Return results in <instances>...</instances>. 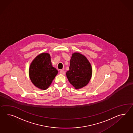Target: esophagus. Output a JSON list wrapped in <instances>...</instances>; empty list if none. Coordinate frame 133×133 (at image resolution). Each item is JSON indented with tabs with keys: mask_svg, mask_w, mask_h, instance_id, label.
I'll return each mask as SVG.
<instances>
[{
	"mask_svg": "<svg viewBox=\"0 0 133 133\" xmlns=\"http://www.w3.org/2000/svg\"><path fill=\"white\" fill-rule=\"evenodd\" d=\"M59 73L61 74V75H65V71H63V70H61L59 71Z\"/></svg>",
	"mask_w": 133,
	"mask_h": 133,
	"instance_id": "obj_1",
	"label": "esophagus"
}]
</instances>
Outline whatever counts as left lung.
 Here are the masks:
<instances>
[{
    "mask_svg": "<svg viewBox=\"0 0 133 133\" xmlns=\"http://www.w3.org/2000/svg\"><path fill=\"white\" fill-rule=\"evenodd\" d=\"M68 81L76 89L84 88L92 77V69L90 62L79 52L72 54L69 70L66 72Z\"/></svg>",
    "mask_w": 133,
    "mask_h": 133,
    "instance_id": "8db88e82",
    "label": "left lung"
}]
</instances>
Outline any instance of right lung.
Returning a JSON list of instances; mask_svg holds the SVG:
<instances>
[{
  "instance_id": "add662e5",
  "label": "right lung",
  "mask_w": 133,
  "mask_h": 133,
  "mask_svg": "<svg viewBox=\"0 0 133 133\" xmlns=\"http://www.w3.org/2000/svg\"><path fill=\"white\" fill-rule=\"evenodd\" d=\"M58 73V71L53 67L50 56L48 53L37 55L31 63L29 69L32 83L41 90L49 88Z\"/></svg>"
}]
</instances>
